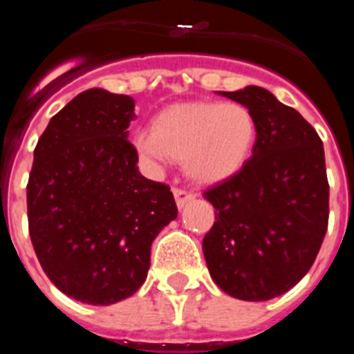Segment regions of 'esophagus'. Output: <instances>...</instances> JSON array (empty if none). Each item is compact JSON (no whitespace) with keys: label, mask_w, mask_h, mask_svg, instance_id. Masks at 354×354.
I'll return each mask as SVG.
<instances>
[{"label":"esophagus","mask_w":354,"mask_h":354,"mask_svg":"<svg viewBox=\"0 0 354 354\" xmlns=\"http://www.w3.org/2000/svg\"><path fill=\"white\" fill-rule=\"evenodd\" d=\"M174 196H175V202H177V207L179 209H183L187 202H192V200L195 198V196H193V193L186 192V189H183V187H175Z\"/></svg>","instance_id":"1"}]
</instances>
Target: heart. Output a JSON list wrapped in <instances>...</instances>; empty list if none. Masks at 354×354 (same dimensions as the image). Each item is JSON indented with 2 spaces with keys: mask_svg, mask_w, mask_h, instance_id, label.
<instances>
[{
  "mask_svg": "<svg viewBox=\"0 0 354 354\" xmlns=\"http://www.w3.org/2000/svg\"><path fill=\"white\" fill-rule=\"evenodd\" d=\"M257 138V122L239 102H184L162 109L152 131L134 145L156 162L183 159L184 174L198 184L230 179L243 168Z\"/></svg>",
  "mask_w": 354,
  "mask_h": 354,
  "instance_id": "1",
  "label": "heart"
}]
</instances>
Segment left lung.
Returning a JSON list of instances; mask_svg holds the SVG:
<instances>
[{"label":"left lung","mask_w":354,"mask_h":354,"mask_svg":"<svg viewBox=\"0 0 354 354\" xmlns=\"http://www.w3.org/2000/svg\"><path fill=\"white\" fill-rule=\"evenodd\" d=\"M218 93L252 111L257 138L243 168L204 193L216 221L202 248L223 292L266 301L296 286L323 245L330 214L323 142L261 86Z\"/></svg>","instance_id":"8db88e82"}]
</instances>
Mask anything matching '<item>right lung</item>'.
I'll use <instances>...</instances> for the list:
<instances>
[{
	"label": "right lung",
	"instance_id": "obj_1",
	"mask_svg": "<svg viewBox=\"0 0 354 354\" xmlns=\"http://www.w3.org/2000/svg\"><path fill=\"white\" fill-rule=\"evenodd\" d=\"M134 99L81 92L49 120L26 186L44 273L68 298L111 305L145 282L150 245L177 218L170 186L145 179L129 136Z\"/></svg>",
	"mask_w": 354,
	"mask_h": 354
}]
</instances>
